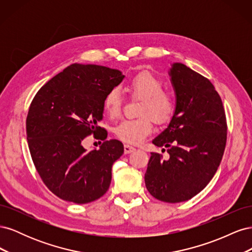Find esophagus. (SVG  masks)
Instances as JSON below:
<instances>
[{
  "label": "esophagus",
  "instance_id": "1",
  "mask_svg": "<svg viewBox=\"0 0 252 252\" xmlns=\"http://www.w3.org/2000/svg\"><path fill=\"white\" fill-rule=\"evenodd\" d=\"M135 150V148L133 146H130V145H124V152L125 155H128V154H131V152H133Z\"/></svg>",
  "mask_w": 252,
  "mask_h": 252
}]
</instances>
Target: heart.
I'll return each instance as SVG.
<instances>
[{"instance_id":"heart-1","label":"heart","mask_w":252,"mask_h":252,"mask_svg":"<svg viewBox=\"0 0 252 252\" xmlns=\"http://www.w3.org/2000/svg\"><path fill=\"white\" fill-rule=\"evenodd\" d=\"M162 81L150 72L135 74L128 82V89L142 98L140 114L135 120H126L114 128V133L124 143L136 145L142 143L151 133L154 119L157 123H164L174 111V101L170 94L162 90ZM104 109L111 119L118 118L122 111V96L118 88L110 89L104 97Z\"/></svg>"}]
</instances>
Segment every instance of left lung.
<instances>
[{
    "instance_id": "1",
    "label": "left lung",
    "mask_w": 252,
    "mask_h": 252,
    "mask_svg": "<svg viewBox=\"0 0 252 252\" xmlns=\"http://www.w3.org/2000/svg\"><path fill=\"white\" fill-rule=\"evenodd\" d=\"M169 75L174 113L152 141L168 148L169 158L151 152L145 185L156 199L180 203L201 192L216 174L226 146L227 123L222 100L208 79L182 63H173Z\"/></svg>"
}]
</instances>
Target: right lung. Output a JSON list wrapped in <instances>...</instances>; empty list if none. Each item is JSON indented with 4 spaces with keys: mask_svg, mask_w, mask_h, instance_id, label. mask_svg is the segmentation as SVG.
<instances>
[{
    "mask_svg": "<svg viewBox=\"0 0 252 252\" xmlns=\"http://www.w3.org/2000/svg\"><path fill=\"white\" fill-rule=\"evenodd\" d=\"M123 79L118 69L74 63L45 84L30 104V155L44 184L60 199L86 204L108 190L112 165L124 154V146L118 140L106 141L107 132L97 124L105 95ZM91 133L104 141L98 151L82 147Z\"/></svg>",
    "mask_w": 252,
    "mask_h": 252,
    "instance_id": "1",
    "label": "right lung"
}]
</instances>
